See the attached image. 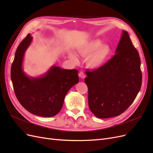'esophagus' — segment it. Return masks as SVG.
<instances>
[{
    "mask_svg": "<svg viewBox=\"0 0 153 153\" xmlns=\"http://www.w3.org/2000/svg\"><path fill=\"white\" fill-rule=\"evenodd\" d=\"M79 76L81 78H83V79H84V78L85 77V73L83 72V71H80V73H79Z\"/></svg>",
    "mask_w": 153,
    "mask_h": 153,
    "instance_id": "34e87169",
    "label": "esophagus"
}]
</instances>
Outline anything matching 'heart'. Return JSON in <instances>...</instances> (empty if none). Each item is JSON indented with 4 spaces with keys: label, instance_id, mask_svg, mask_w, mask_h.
Instances as JSON below:
<instances>
[{
    "label": "heart",
    "instance_id": "b5f03b06",
    "mask_svg": "<svg viewBox=\"0 0 153 153\" xmlns=\"http://www.w3.org/2000/svg\"><path fill=\"white\" fill-rule=\"evenodd\" d=\"M76 52L82 57H88L86 61L88 67L98 69L103 66L107 61L111 53V48L108 45H102L100 39H94L80 45ZM69 57L75 62H78L75 53H69Z\"/></svg>",
    "mask_w": 153,
    "mask_h": 153
}]
</instances>
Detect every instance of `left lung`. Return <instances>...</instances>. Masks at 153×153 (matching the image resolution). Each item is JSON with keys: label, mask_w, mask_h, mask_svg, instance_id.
I'll return each mask as SVG.
<instances>
[{"label": "left lung", "mask_w": 153, "mask_h": 153, "mask_svg": "<svg viewBox=\"0 0 153 153\" xmlns=\"http://www.w3.org/2000/svg\"><path fill=\"white\" fill-rule=\"evenodd\" d=\"M89 108L96 117L121 115L131 105L142 81L140 59L128 32L123 31L115 55L103 66L85 71Z\"/></svg>", "instance_id": "1"}]
</instances>
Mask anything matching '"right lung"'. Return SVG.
<instances>
[{"instance_id":"1","label":"right lung","mask_w":153,"mask_h":153,"mask_svg":"<svg viewBox=\"0 0 153 153\" xmlns=\"http://www.w3.org/2000/svg\"><path fill=\"white\" fill-rule=\"evenodd\" d=\"M32 39L30 34L18 45L11 68L16 98L28 112L41 117H53L61 110L68 91L78 82V70L53 66L39 78L27 76L22 69L24 53Z\"/></svg>"}]
</instances>
